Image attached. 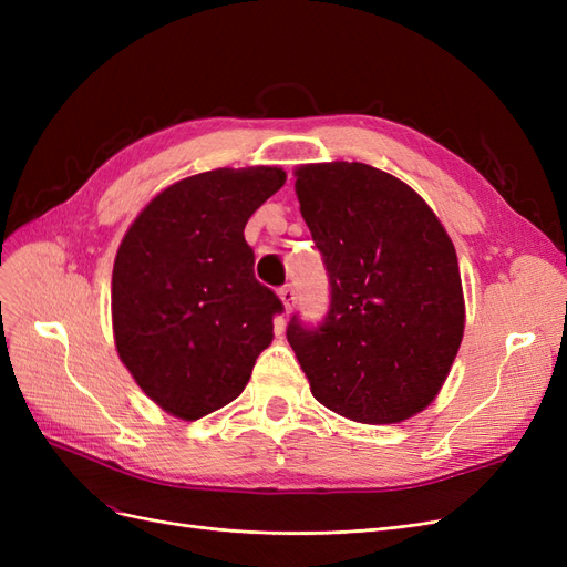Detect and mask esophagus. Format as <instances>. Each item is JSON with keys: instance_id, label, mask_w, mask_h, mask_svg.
Here are the masks:
<instances>
[{"instance_id": "1", "label": "esophagus", "mask_w": 567, "mask_h": 567, "mask_svg": "<svg viewBox=\"0 0 567 567\" xmlns=\"http://www.w3.org/2000/svg\"><path fill=\"white\" fill-rule=\"evenodd\" d=\"M279 298L284 300V307H286V312H290L296 307V300H298V296H296V288H293V284H286V286H281V290H279Z\"/></svg>"}]
</instances>
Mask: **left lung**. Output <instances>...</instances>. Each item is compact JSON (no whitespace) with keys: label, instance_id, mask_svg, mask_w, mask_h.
<instances>
[{"label":"left lung","instance_id":"left-lung-1","mask_svg":"<svg viewBox=\"0 0 567 567\" xmlns=\"http://www.w3.org/2000/svg\"><path fill=\"white\" fill-rule=\"evenodd\" d=\"M300 213L329 274V312L286 338L336 414L398 423L433 402L463 338L456 250L414 188L364 163L296 169Z\"/></svg>","mask_w":567,"mask_h":567}]
</instances>
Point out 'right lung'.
Here are the masks:
<instances>
[{
	"label": "right lung",
	"instance_id": "add662e5",
	"mask_svg": "<svg viewBox=\"0 0 567 567\" xmlns=\"http://www.w3.org/2000/svg\"><path fill=\"white\" fill-rule=\"evenodd\" d=\"M279 167L210 169L153 198L113 265V331L134 381L196 421L244 392L284 302L255 279L246 221L279 192Z\"/></svg>",
	"mask_w": 567,
	"mask_h": 567
}]
</instances>
